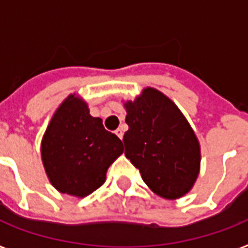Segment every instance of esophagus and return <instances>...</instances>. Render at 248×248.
Wrapping results in <instances>:
<instances>
[{
	"instance_id": "esophagus-1",
	"label": "esophagus",
	"mask_w": 248,
	"mask_h": 248,
	"mask_svg": "<svg viewBox=\"0 0 248 248\" xmlns=\"http://www.w3.org/2000/svg\"><path fill=\"white\" fill-rule=\"evenodd\" d=\"M114 132H116V135L118 136V138H120V139H122V136H124V130H122V128L118 127Z\"/></svg>"
}]
</instances>
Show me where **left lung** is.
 Wrapping results in <instances>:
<instances>
[{
	"label": "left lung",
	"mask_w": 248,
	"mask_h": 248,
	"mask_svg": "<svg viewBox=\"0 0 248 248\" xmlns=\"http://www.w3.org/2000/svg\"><path fill=\"white\" fill-rule=\"evenodd\" d=\"M124 155L158 196L175 200L188 193L200 172V144L176 105L155 89L126 104Z\"/></svg>",
	"instance_id": "1"
}]
</instances>
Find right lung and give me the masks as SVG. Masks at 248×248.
Here are the masks:
<instances>
[{"label":"right lung","instance_id":"obj_1","mask_svg":"<svg viewBox=\"0 0 248 248\" xmlns=\"http://www.w3.org/2000/svg\"><path fill=\"white\" fill-rule=\"evenodd\" d=\"M124 152L117 135L91 117L85 101L73 95L52 117L42 140V161L59 192L85 197L103 185L107 170Z\"/></svg>","mask_w":248,"mask_h":248}]
</instances>
